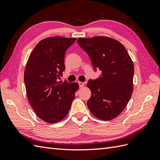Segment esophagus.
Masks as SVG:
<instances>
[{"label":"esophagus","instance_id":"1","mask_svg":"<svg viewBox=\"0 0 160 160\" xmlns=\"http://www.w3.org/2000/svg\"><path fill=\"white\" fill-rule=\"evenodd\" d=\"M79 87L80 88H83V87L84 86V83H83V82H79Z\"/></svg>","mask_w":160,"mask_h":160}]
</instances>
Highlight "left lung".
<instances>
[{
  "mask_svg": "<svg viewBox=\"0 0 160 160\" xmlns=\"http://www.w3.org/2000/svg\"><path fill=\"white\" fill-rule=\"evenodd\" d=\"M79 45L89 56L99 77L90 79L91 91L88 106L95 117L103 121L115 118L122 112L133 92L134 66L125 47L108 37L79 38Z\"/></svg>",
  "mask_w": 160,
  "mask_h": 160,
  "instance_id": "obj_1",
  "label": "left lung"
}]
</instances>
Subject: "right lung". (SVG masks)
Wrapping results in <instances>:
<instances>
[{
    "instance_id": "right-lung-1",
    "label": "right lung",
    "mask_w": 160,
    "mask_h": 160,
    "mask_svg": "<svg viewBox=\"0 0 160 160\" xmlns=\"http://www.w3.org/2000/svg\"><path fill=\"white\" fill-rule=\"evenodd\" d=\"M76 38L48 37L41 40L28 57L24 73L27 95L37 115L55 123L68 114L77 83L58 81L65 69V52Z\"/></svg>"
}]
</instances>
